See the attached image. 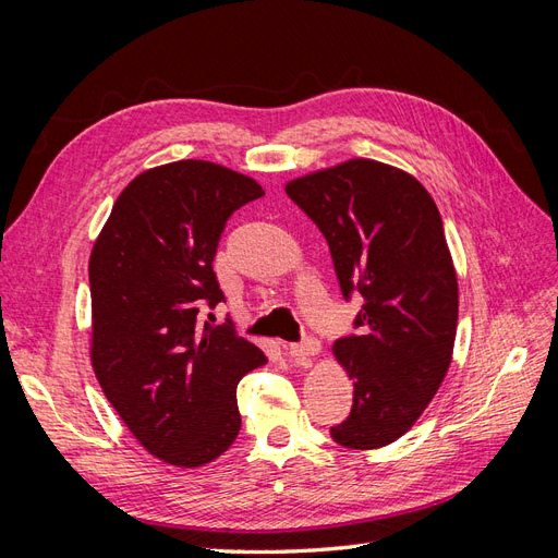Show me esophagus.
<instances>
[{"mask_svg": "<svg viewBox=\"0 0 558 558\" xmlns=\"http://www.w3.org/2000/svg\"><path fill=\"white\" fill-rule=\"evenodd\" d=\"M318 351H320V342L316 340V337H307V340L289 347V353L293 359H310V356H316Z\"/></svg>", "mask_w": 558, "mask_h": 558, "instance_id": "obj_1", "label": "esophagus"}]
</instances>
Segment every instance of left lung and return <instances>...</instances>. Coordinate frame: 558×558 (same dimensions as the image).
I'll use <instances>...</instances> for the list:
<instances>
[{"label": "left lung", "instance_id": "obj_1", "mask_svg": "<svg viewBox=\"0 0 558 558\" xmlns=\"http://www.w3.org/2000/svg\"><path fill=\"white\" fill-rule=\"evenodd\" d=\"M324 232L342 295L361 293L359 332L332 353L353 379L349 416L330 428L349 449L396 442L440 388L459 320V281L440 211L412 174L353 158L286 183Z\"/></svg>", "mask_w": 558, "mask_h": 558}]
</instances>
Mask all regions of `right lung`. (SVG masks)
<instances>
[{"instance_id":"obj_1","label":"right lung","mask_w":558,"mask_h":558,"mask_svg":"<svg viewBox=\"0 0 558 558\" xmlns=\"http://www.w3.org/2000/svg\"><path fill=\"white\" fill-rule=\"evenodd\" d=\"M260 185L207 160L134 177L90 253L95 377L107 400L160 461L199 468L238 437L240 379L265 353L232 324L197 326L223 291L214 256L228 218Z\"/></svg>"}]
</instances>
